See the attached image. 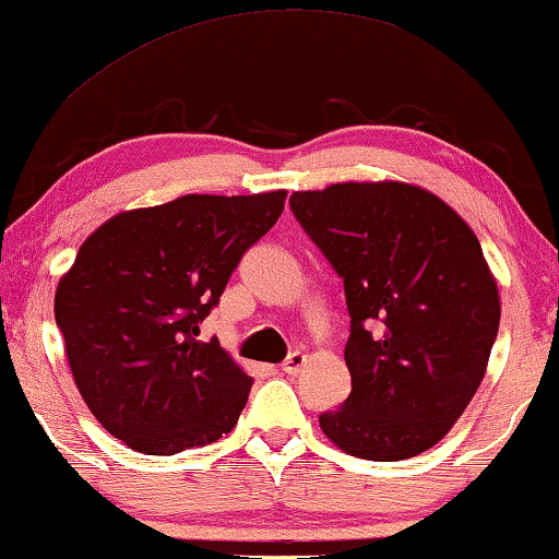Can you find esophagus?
Wrapping results in <instances>:
<instances>
[{"label":"esophagus","instance_id":"34e87169","mask_svg":"<svg viewBox=\"0 0 559 559\" xmlns=\"http://www.w3.org/2000/svg\"><path fill=\"white\" fill-rule=\"evenodd\" d=\"M305 366H307V355L305 353H289V358L282 362V373L297 376Z\"/></svg>","mask_w":559,"mask_h":559}]
</instances>
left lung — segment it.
Segmentation results:
<instances>
[{
    "instance_id": "left-lung-1",
    "label": "left lung",
    "mask_w": 559,
    "mask_h": 559,
    "mask_svg": "<svg viewBox=\"0 0 559 559\" xmlns=\"http://www.w3.org/2000/svg\"><path fill=\"white\" fill-rule=\"evenodd\" d=\"M289 206L343 277L353 391L320 428L345 454L401 461L436 447L479 388L499 330L481 245L436 193L406 181L295 191Z\"/></svg>"
}]
</instances>
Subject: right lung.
Returning <instances> with one entry per match:
<instances>
[{
    "instance_id": "1",
    "label": "right lung",
    "mask_w": 559,
    "mask_h": 559,
    "mask_svg": "<svg viewBox=\"0 0 559 559\" xmlns=\"http://www.w3.org/2000/svg\"><path fill=\"white\" fill-rule=\"evenodd\" d=\"M285 199L186 193L110 216L78 249L55 320L80 395L126 447L174 456L237 426L252 378L199 322Z\"/></svg>"
}]
</instances>
